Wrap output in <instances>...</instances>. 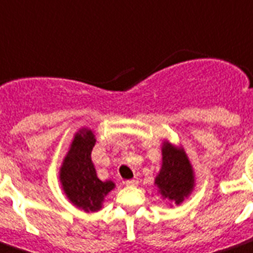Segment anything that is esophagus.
Returning <instances> with one entry per match:
<instances>
[{"label": "esophagus", "instance_id": "esophagus-1", "mask_svg": "<svg viewBox=\"0 0 253 253\" xmlns=\"http://www.w3.org/2000/svg\"><path fill=\"white\" fill-rule=\"evenodd\" d=\"M137 184H139V181H137L136 179L126 180V181H125V185L126 186H135V185H137Z\"/></svg>", "mask_w": 253, "mask_h": 253}]
</instances>
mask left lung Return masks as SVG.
<instances>
[{
    "mask_svg": "<svg viewBox=\"0 0 253 253\" xmlns=\"http://www.w3.org/2000/svg\"><path fill=\"white\" fill-rule=\"evenodd\" d=\"M162 169L156 177V184L161 194L179 205L190 194L194 184L193 169L185 153L165 144L162 149Z\"/></svg>",
    "mask_w": 253,
    "mask_h": 253,
    "instance_id": "left-lung-1",
    "label": "left lung"
}]
</instances>
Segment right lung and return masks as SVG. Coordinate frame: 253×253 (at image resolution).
I'll return each instance as SVG.
<instances>
[{
    "instance_id": "obj_1",
    "label": "right lung",
    "mask_w": 253,
    "mask_h": 253,
    "mask_svg": "<svg viewBox=\"0 0 253 253\" xmlns=\"http://www.w3.org/2000/svg\"><path fill=\"white\" fill-rule=\"evenodd\" d=\"M94 145L92 132L80 131L74 136L60 169V181L69 201L87 212L100 210L104 197L114 188L112 181L97 179L91 161Z\"/></svg>"
}]
</instances>
